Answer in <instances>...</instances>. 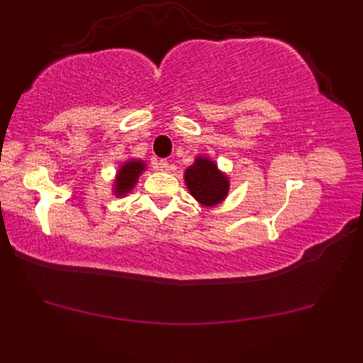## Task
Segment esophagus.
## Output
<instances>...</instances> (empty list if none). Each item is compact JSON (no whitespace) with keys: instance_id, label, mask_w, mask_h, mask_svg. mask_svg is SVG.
<instances>
[{"instance_id":"obj_1","label":"esophagus","mask_w":363,"mask_h":363,"mask_svg":"<svg viewBox=\"0 0 363 363\" xmlns=\"http://www.w3.org/2000/svg\"><path fill=\"white\" fill-rule=\"evenodd\" d=\"M157 168H159V169H162V172H168V169H169V164H168L167 160L162 159V160H159V162H157Z\"/></svg>"}]
</instances>
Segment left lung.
Instances as JSON below:
<instances>
[{"label":"left lung","instance_id":"obj_1","mask_svg":"<svg viewBox=\"0 0 363 363\" xmlns=\"http://www.w3.org/2000/svg\"><path fill=\"white\" fill-rule=\"evenodd\" d=\"M187 189L196 201L204 206H215L226 198L229 190L228 177L218 172L215 162L207 157H196L184 173Z\"/></svg>","mask_w":363,"mask_h":363}]
</instances>
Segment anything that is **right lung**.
<instances>
[{"mask_svg":"<svg viewBox=\"0 0 363 363\" xmlns=\"http://www.w3.org/2000/svg\"><path fill=\"white\" fill-rule=\"evenodd\" d=\"M143 169L145 164L142 160H129L126 164H123L118 169L117 179H115V195L123 196L133 190Z\"/></svg>","mask_w":363,"mask_h":363,"instance_id":"add662e5","label":"right lung"}]
</instances>
